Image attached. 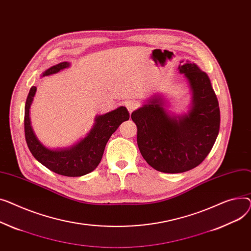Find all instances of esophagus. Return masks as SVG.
Instances as JSON below:
<instances>
[{
  "label": "esophagus",
  "instance_id": "34e87169",
  "mask_svg": "<svg viewBox=\"0 0 251 251\" xmlns=\"http://www.w3.org/2000/svg\"><path fill=\"white\" fill-rule=\"evenodd\" d=\"M126 108H127V110L129 111V113H131L132 111H134L135 109H137V107H138V104L137 103L135 102V101H127V102H126Z\"/></svg>",
  "mask_w": 251,
  "mask_h": 251
}]
</instances>
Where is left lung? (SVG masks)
Listing matches in <instances>:
<instances>
[{
  "label": "left lung",
  "mask_w": 251,
  "mask_h": 251,
  "mask_svg": "<svg viewBox=\"0 0 251 251\" xmlns=\"http://www.w3.org/2000/svg\"><path fill=\"white\" fill-rule=\"evenodd\" d=\"M193 90V106L185 115L170 117L159 96L131 113L137 142L147 163L165 173L199 166L211 152L220 129V108L207 74L195 64L179 67Z\"/></svg>",
  "instance_id": "8db88e82"
}]
</instances>
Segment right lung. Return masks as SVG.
<instances>
[{"label": "right lung", "instance_id": "obj_1", "mask_svg": "<svg viewBox=\"0 0 251 251\" xmlns=\"http://www.w3.org/2000/svg\"><path fill=\"white\" fill-rule=\"evenodd\" d=\"M69 66L70 64L67 62L57 64L44 72L42 76L55 74ZM35 92L36 87L32 86L25 102L24 114L25 139L33 157L52 172L70 177H77L93 171L100 163L105 146L111 135L122 123L128 121L129 113L127 109L121 106L106 114L97 116L91 131L78 144L72 146L71 148L50 150L39 143L30 126L29 108Z\"/></svg>", "mask_w": 251, "mask_h": 251}]
</instances>
